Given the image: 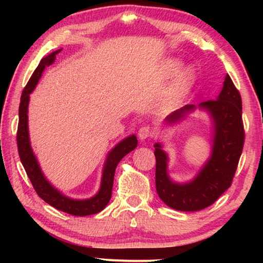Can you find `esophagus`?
Returning <instances> with one entry per match:
<instances>
[{"mask_svg": "<svg viewBox=\"0 0 263 263\" xmlns=\"http://www.w3.org/2000/svg\"><path fill=\"white\" fill-rule=\"evenodd\" d=\"M138 136H139L141 140H145L152 136V130H151V127L148 125H144L138 130Z\"/></svg>", "mask_w": 263, "mask_h": 263, "instance_id": "obj_1", "label": "esophagus"}]
</instances>
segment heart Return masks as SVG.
Returning a JSON list of instances; mask_svg holds the SVG:
<instances>
[{"instance_id": "obj_1", "label": "heart", "mask_w": 263, "mask_h": 263, "mask_svg": "<svg viewBox=\"0 0 263 263\" xmlns=\"http://www.w3.org/2000/svg\"><path fill=\"white\" fill-rule=\"evenodd\" d=\"M168 67H169V70H171V72L174 73L180 68V64H179V62H176V61H172L171 64L168 65Z\"/></svg>"}]
</instances>
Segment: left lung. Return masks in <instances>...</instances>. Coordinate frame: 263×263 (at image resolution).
<instances>
[{
    "label": "left lung",
    "instance_id": "8db88e82",
    "mask_svg": "<svg viewBox=\"0 0 263 263\" xmlns=\"http://www.w3.org/2000/svg\"><path fill=\"white\" fill-rule=\"evenodd\" d=\"M196 108L210 114L213 122L211 157L197 176L188 183H175L167 173L168 157L161 144L154 145L155 185L162 202L179 211H199L215 203L232 184L245 142L242 103L238 89L228 74L219 96L202 102L198 106L188 104L166 117V123L181 121Z\"/></svg>",
    "mask_w": 263,
    "mask_h": 263
}]
</instances>
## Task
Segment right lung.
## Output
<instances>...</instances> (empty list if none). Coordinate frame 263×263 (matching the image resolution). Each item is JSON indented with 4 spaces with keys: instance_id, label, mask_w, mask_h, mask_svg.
Instances as JSON below:
<instances>
[{
    "instance_id": "1",
    "label": "right lung",
    "mask_w": 263,
    "mask_h": 263,
    "mask_svg": "<svg viewBox=\"0 0 263 263\" xmlns=\"http://www.w3.org/2000/svg\"><path fill=\"white\" fill-rule=\"evenodd\" d=\"M61 50H58L42 59L41 64L35 68L32 77L30 78L28 84H26L23 92H22L18 111L20 121L18 128H17V146H18V154L22 164H23L26 174H28L31 183H32L35 193L38 194L39 197L44 199L47 204H50V205L62 212L80 217L89 216L102 211L108 205L111 198V191H112L116 167H117L118 162L126 154L137 147L138 140L135 135L130 136L122 140L110 151L103 167L101 188L94 197L88 199L69 198L67 196L62 195L59 190H57L46 180L30 145L28 128V105L30 101V94L33 91L34 87L37 86L39 79L42 77L43 70L45 69L46 66L52 64L53 60H54V57Z\"/></svg>"
}]
</instances>
